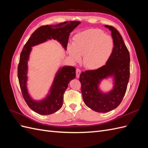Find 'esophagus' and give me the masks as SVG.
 I'll use <instances>...</instances> for the list:
<instances>
[{"instance_id": "esophagus-1", "label": "esophagus", "mask_w": 148, "mask_h": 148, "mask_svg": "<svg viewBox=\"0 0 148 148\" xmlns=\"http://www.w3.org/2000/svg\"><path fill=\"white\" fill-rule=\"evenodd\" d=\"M81 72H82L81 70H80L79 69H77V70H76V77H77V78H79V75H80V73H81Z\"/></svg>"}]
</instances>
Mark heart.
Masks as SVG:
<instances>
[{
  "label": "heart",
  "mask_w": 148,
  "mask_h": 148,
  "mask_svg": "<svg viewBox=\"0 0 148 148\" xmlns=\"http://www.w3.org/2000/svg\"><path fill=\"white\" fill-rule=\"evenodd\" d=\"M114 40L100 29H89L75 36L73 44H69V52L73 60L78 62L83 56L86 68L96 70L108 61L114 49Z\"/></svg>",
  "instance_id": "1"
}]
</instances>
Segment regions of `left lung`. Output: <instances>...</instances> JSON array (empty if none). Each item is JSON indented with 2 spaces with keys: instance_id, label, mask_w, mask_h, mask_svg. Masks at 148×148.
Instances as JSON below:
<instances>
[{
  "instance_id": "obj_1",
  "label": "left lung",
  "mask_w": 148,
  "mask_h": 148,
  "mask_svg": "<svg viewBox=\"0 0 148 148\" xmlns=\"http://www.w3.org/2000/svg\"><path fill=\"white\" fill-rule=\"evenodd\" d=\"M105 27L111 31L114 42L112 53L105 65L96 70L82 71L79 78L85 104L97 112H107L120 105L130 78V58L122 36L112 26L105 25ZM109 76L114 78V89L109 93H103L98 84L102 79Z\"/></svg>"
}]
</instances>
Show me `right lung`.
I'll return each mask as SVG.
<instances>
[{
    "mask_svg": "<svg viewBox=\"0 0 148 148\" xmlns=\"http://www.w3.org/2000/svg\"><path fill=\"white\" fill-rule=\"evenodd\" d=\"M81 23L78 21H65L56 25L41 26L31 34L22 50L18 65V78L20 89L25 102L29 108L41 115H49L59 110L63 104L64 93L69 82L76 77V69L73 66H65L60 69L53 80L50 94L45 99L34 101L28 95L27 81L28 60L31 47L46 41L47 39H55L59 41L66 50L70 33Z\"/></svg>",
    "mask_w": 148,
    "mask_h": 148,
    "instance_id": "1",
    "label": "right lung"
}]
</instances>
